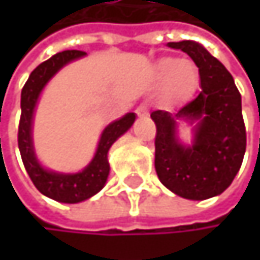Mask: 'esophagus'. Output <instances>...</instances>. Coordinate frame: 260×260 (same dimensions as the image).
Instances as JSON below:
<instances>
[{
	"instance_id": "esophagus-1",
	"label": "esophagus",
	"mask_w": 260,
	"mask_h": 260,
	"mask_svg": "<svg viewBox=\"0 0 260 260\" xmlns=\"http://www.w3.org/2000/svg\"><path fill=\"white\" fill-rule=\"evenodd\" d=\"M135 113H137L138 117H146V116L149 114V107H147V104H140V105L137 107Z\"/></svg>"
}]
</instances>
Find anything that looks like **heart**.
Returning a JSON list of instances; mask_svg holds the SVG:
<instances>
[{"mask_svg":"<svg viewBox=\"0 0 260 260\" xmlns=\"http://www.w3.org/2000/svg\"><path fill=\"white\" fill-rule=\"evenodd\" d=\"M159 77L167 78L170 93L179 99H188L199 85V69L189 60H178L173 57L161 58L156 63Z\"/></svg>","mask_w":260,"mask_h":260,"instance_id":"b5f03b06","label":"heart"}]
</instances>
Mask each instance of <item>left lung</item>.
<instances>
[{"instance_id":"8db88e82","label":"left lung","mask_w":260,"mask_h":260,"mask_svg":"<svg viewBox=\"0 0 260 260\" xmlns=\"http://www.w3.org/2000/svg\"><path fill=\"white\" fill-rule=\"evenodd\" d=\"M199 68L200 93L176 114L156 110L155 170L172 192L189 200L221 194L235 179L245 153L241 94L228 69L194 40L169 42ZM196 123L191 145L177 137V120Z\"/></svg>"}]
</instances>
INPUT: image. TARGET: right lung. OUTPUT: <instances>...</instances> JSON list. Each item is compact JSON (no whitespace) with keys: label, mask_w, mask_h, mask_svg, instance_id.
<instances>
[{"label":"right lung","mask_w":260,"mask_h":260,"mask_svg":"<svg viewBox=\"0 0 260 260\" xmlns=\"http://www.w3.org/2000/svg\"><path fill=\"white\" fill-rule=\"evenodd\" d=\"M82 51H63L39 64L29 75L21 93V122L18 131V144L26 173L36 188L46 197L61 203H79L98 194L110 175L108 150L114 141L122 137L135 122V113L111 122L102 131L93 159L78 173H60L42 166L37 159L32 143V120L39 98L45 85L66 64L85 57Z\"/></svg>","instance_id":"1"}]
</instances>
